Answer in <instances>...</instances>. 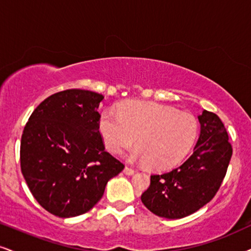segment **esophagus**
Segmentation results:
<instances>
[{
	"instance_id": "1",
	"label": "esophagus",
	"mask_w": 251,
	"mask_h": 251,
	"mask_svg": "<svg viewBox=\"0 0 251 251\" xmlns=\"http://www.w3.org/2000/svg\"><path fill=\"white\" fill-rule=\"evenodd\" d=\"M123 172H125V175H126V176H131V175H134L135 171L131 168H128V166H126L125 170H123Z\"/></svg>"
}]
</instances>
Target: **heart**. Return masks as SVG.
I'll list each match as a JSON object with an SVG mask.
<instances>
[{"instance_id":"heart-1","label":"heart","mask_w":251,"mask_h":251,"mask_svg":"<svg viewBox=\"0 0 251 251\" xmlns=\"http://www.w3.org/2000/svg\"><path fill=\"white\" fill-rule=\"evenodd\" d=\"M99 130L110 153L122 152L136 140L138 147L129 152V159L165 170L177 165L190 152L197 140L198 122L191 114L172 107L136 101L117 111H103Z\"/></svg>"}]
</instances>
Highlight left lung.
I'll return each mask as SVG.
<instances>
[{
  "label": "left lung",
  "mask_w": 251,
  "mask_h": 251,
  "mask_svg": "<svg viewBox=\"0 0 251 251\" xmlns=\"http://www.w3.org/2000/svg\"><path fill=\"white\" fill-rule=\"evenodd\" d=\"M200 135L193 153L178 168L152 175L142 194L144 206L165 219H181L199 211L218 192L229 165L233 149L219 116L203 110L198 116Z\"/></svg>",
  "instance_id": "left-lung-1"
}]
</instances>
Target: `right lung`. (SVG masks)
<instances>
[{"label":"right lung","instance_id":"obj_1","mask_svg":"<svg viewBox=\"0 0 251 251\" xmlns=\"http://www.w3.org/2000/svg\"><path fill=\"white\" fill-rule=\"evenodd\" d=\"M103 95L67 89L31 114L21 141V170L38 203L59 218L92 209L125 165L104 150L98 108Z\"/></svg>","mask_w":251,"mask_h":251}]
</instances>
